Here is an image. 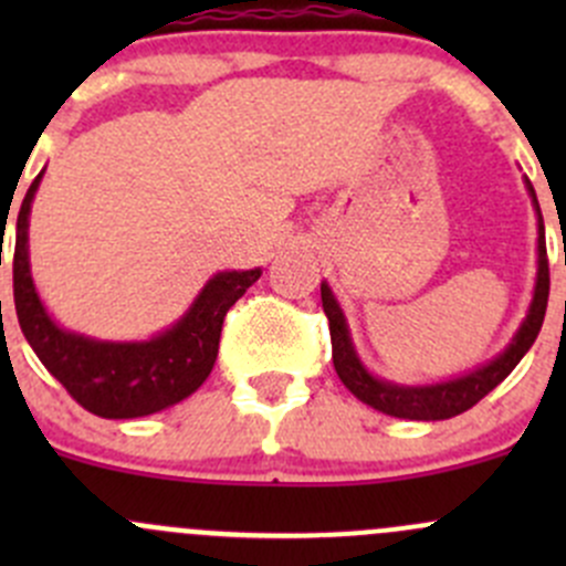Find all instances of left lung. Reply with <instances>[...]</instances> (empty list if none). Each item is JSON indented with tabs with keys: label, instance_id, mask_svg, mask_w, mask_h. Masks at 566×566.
Here are the masks:
<instances>
[{
	"label": "left lung",
	"instance_id": "left-lung-1",
	"mask_svg": "<svg viewBox=\"0 0 566 566\" xmlns=\"http://www.w3.org/2000/svg\"><path fill=\"white\" fill-rule=\"evenodd\" d=\"M531 199H534L536 219H539V238H536V284L534 298H531L528 315L512 336L510 347L504 353L488 361L484 367H476L473 373L460 375L454 380H443V384L432 386H402L391 384V380H380L369 373L358 358L356 347H353L350 331H347V319L342 315L339 304H336L334 293L328 284H319V298H323V312L328 317L331 331V353H334V369L339 375L342 384L356 394L361 402L369 408L380 410L386 416H397V419H413V421H441L452 419V416L465 413L468 408L488 397L512 369L521 364L528 347L534 345L536 334L542 328L547 310V293H551V271H547V249H545V224H542L539 202H536L534 186L526 180Z\"/></svg>",
	"mask_w": 566,
	"mask_h": 566
}]
</instances>
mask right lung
<instances>
[{
    "label": "right lung",
    "mask_w": 566,
    "mask_h": 566,
    "mask_svg": "<svg viewBox=\"0 0 566 566\" xmlns=\"http://www.w3.org/2000/svg\"><path fill=\"white\" fill-rule=\"evenodd\" d=\"M32 180L13 251V301L19 325L43 367L67 394L101 419H136L191 397L219 356L221 325L230 306L260 279L254 271H221L202 287L172 328L145 342H104L60 328L45 312L30 273V210L40 186Z\"/></svg>",
    "instance_id": "add662e5"
}]
</instances>
